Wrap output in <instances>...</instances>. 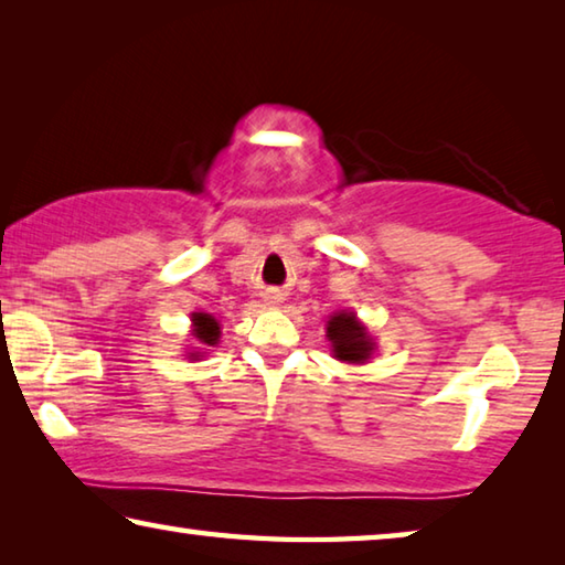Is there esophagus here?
Masks as SVG:
<instances>
[{
    "label": "esophagus",
    "instance_id": "1",
    "mask_svg": "<svg viewBox=\"0 0 565 565\" xmlns=\"http://www.w3.org/2000/svg\"><path fill=\"white\" fill-rule=\"evenodd\" d=\"M266 301H269V303H279L281 296H279V294H269V296H266Z\"/></svg>",
    "mask_w": 565,
    "mask_h": 565
}]
</instances>
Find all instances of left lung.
Listing matches in <instances>:
<instances>
[{
    "mask_svg": "<svg viewBox=\"0 0 565 565\" xmlns=\"http://www.w3.org/2000/svg\"><path fill=\"white\" fill-rule=\"evenodd\" d=\"M327 339L331 341L333 356L347 363H366L376 349L366 327L351 311L333 313L327 321Z\"/></svg>",
    "mask_w": 565,
    "mask_h": 565,
    "instance_id": "obj_1",
    "label": "left lung"
}]
</instances>
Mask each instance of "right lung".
<instances>
[{"instance_id": "right-lung-1", "label": "right lung", "mask_w": 565, "mask_h": 565, "mask_svg": "<svg viewBox=\"0 0 565 565\" xmlns=\"http://www.w3.org/2000/svg\"><path fill=\"white\" fill-rule=\"evenodd\" d=\"M191 333H194V339L202 343V347H216L218 337H222V327H218V321L212 317V313H204V311H196L191 313ZM202 356V351H194L189 359H199Z\"/></svg>"}]
</instances>
